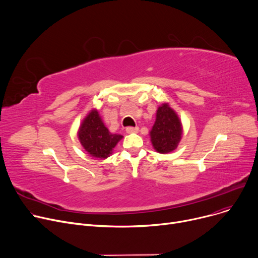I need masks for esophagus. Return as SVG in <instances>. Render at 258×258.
<instances>
[{"mask_svg":"<svg viewBox=\"0 0 258 258\" xmlns=\"http://www.w3.org/2000/svg\"><path fill=\"white\" fill-rule=\"evenodd\" d=\"M126 133L127 134H133V133H138L139 132V127L138 126H136V127H132V126H130V127H126Z\"/></svg>","mask_w":258,"mask_h":258,"instance_id":"1","label":"esophagus"}]
</instances>
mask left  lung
Wrapping results in <instances>:
<instances>
[{"mask_svg":"<svg viewBox=\"0 0 258 258\" xmlns=\"http://www.w3.org/2000/svg\"><path fill=\"white\" fill-rule=\"evenodd\" d=\"M182 123L177 113L168 102H163L157 110L156 121L149 132L153 148L163 154L172 152L182 138Z\"/></svg>","mask_w":258,"mask_h":258,"instance_id":"left-lung-1","label":"left lung"}]
</instances>
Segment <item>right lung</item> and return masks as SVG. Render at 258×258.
Segmentation results:
<instances>
[{
	"label": "right lung",
	"instance_id": "add662e5",
	"mask_svg": "<svg viewBox=\"0 0 258 258\" xmlns=\"http://www.w3.org/2000/svg\"><path fill=\"white\" fill-rule=\"evenodd\" d=\"M122 138L123 136L112 134L108 130L96 109H92L83 119L78 131V139L85 151L100 160L109 158Z\"/></svg>",
	"mask_w": 258,
	"mask_h": 258
}]
</instances>
